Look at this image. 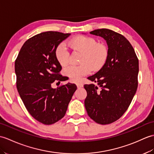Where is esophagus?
Returning <instances> with one entry per match:
<instances>
[{
	"mask_svg": "<svg viewBox=\"0 0 154 154\" xmlns=\"http://www.w3.org/2000/svg\"><path fill=\"white\" fill-rule=\"evenodd\" d=\"M76 85H77V88H81V87H83V85L82 84V83H76Z\"/></svg>",
	"mask_w": 154,
	"mask_h": 154,
	"instance_id": "obj_1",
	"label": "esophagus"
}]
</instances>
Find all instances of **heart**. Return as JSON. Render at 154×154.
<instances>
[{"mask_svg":"<svg viewBox=\"0 0 154 154\" xmlns=\"http://www.w3.org/2000/svg\"><path fill=\"white\" fill-rule=\"evenodd\" d=\"M68 45L74 51L81 54L80 65L69 66L63 69L64 75L72 82L79 81L82 77L90 73L91 70L97 71L102 69L108 60V47L103 43H97L93 37L79 35L69 40ZM54 54L61 66H65L68 62L69 52L63 45L57 46Z\"/></svg>","mask_w":154,"mask_h":154,"instance_id":"obj_1","label":"heart"}]
</instances>
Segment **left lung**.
<instances>
[{
	"label": "left lung",
	"mask_w": 154,
	"mask_h": 154,
	"mask_svg": "<svg viewBox=\"0 0 154 154\" xmlns=\"http://www.w3.org/2000/svg\"><path fill=\"white\" fill-rule=\"evenodd\" d=\"M106 41L108 58L102 69L85 85V106L88 116L101 125L119 119L126 112L138 87V60L127 39L116 32L100 29L90 32Z\"/></svg>",
	"instance_id": "obj_1"
}]
</instances>
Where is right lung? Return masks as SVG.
<instances>
[{
	"label": "right lung",
	"instance_id": "right-lung-1",
	"mask_svg": "<svg viewBox=\"0 0 154 154\" xmlns=\"http://www.w3.org/2000/svg\"><path fill=\"white\" fill-rule=\"evenodd\" d=\"M69 35L57 31L35 35L23 44L16 60L17 91L29 113L42 124L52 125L63 118L77 90L69 83L57 88L51 86L66 80L59 74L62 66L54 52Z\"/></svg>",
	"mask_w": 154,
	"mask_h": 154
}]
</instances>
